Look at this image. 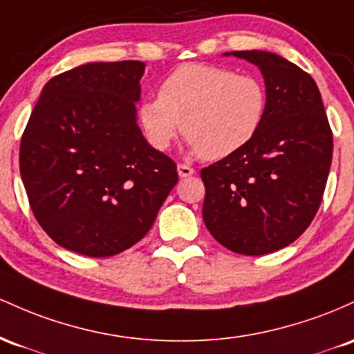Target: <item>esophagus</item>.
<instances>
[{"label": "esophagus", "instance_id": "34e87169", "mask_svg": "<svg viewBox=\"0 0 354 354\" xmlns=\"http://www.w3.org/2000/svg\"><path fill=\"white\" fill-rule=\"evenodd\" d=\"M177 172H178V176H180V177H190V176H194V174H196V170H194L192 167L187 165V164H178L177 165Z\"/></svg>", "mask_w": 354, "mask_h": 354}]
</instances>
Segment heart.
<instances>
[{
  "label": "heart",
  "mask_w": 354,
  "mask_h": 354,
  "mask_svg": "<svg viewBox=\"0 0 354 354\" xmlns=\"http://www.w3.org/2000/svg\"><path fill=\"white\" fill-rule=\"evenodd\" d=\"M268 113V90L254 75L187 63L158 86V98L138 105V124L156 150L169 149L184 132L205 160L239 152L259 133Z\"/></svg>",
  "instance_id": "1"
}]
</instances>
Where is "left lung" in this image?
Wrapping results in <instances>:
<instances>
[{
  "mask_svg": "<svg viewBox=\"0 0 354 354\" xmlns=\"http://www.w3.org/2000/svg\"><path fill=\"white\" fill-rule=\"evenodd\" d=\"M259 66L268 113L244 149L201 170L202 217L219 244L263 256L295 242L315 219L333 157V132L311 75L269 51H232Z\"/></svg>",
  "mask_w": 354,
  "mask_h": 354,
  "instance_id": "8db88e82",
  "label": "left lung"
}]
</instances>
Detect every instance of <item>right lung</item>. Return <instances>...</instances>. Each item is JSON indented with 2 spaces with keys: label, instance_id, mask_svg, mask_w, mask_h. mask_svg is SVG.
<instances>
[{
  "label": "right lung",
  "instance_id": "add662e5",
  "mask_svg": "<svg viewBox=\"0 0 354 354\" xmlns=\"http://www.w3.org/2000/svg\"><path fill=\"white\" fill-rule=\"evenodd\" d=\"M145 63L95 62L43 86L19 145V172L43 230L109 257L137 244L177 184V165L137 125Z\"/></svg>",
  "mask_w": 354,
  "mask_h": 354
}]
</instances>
